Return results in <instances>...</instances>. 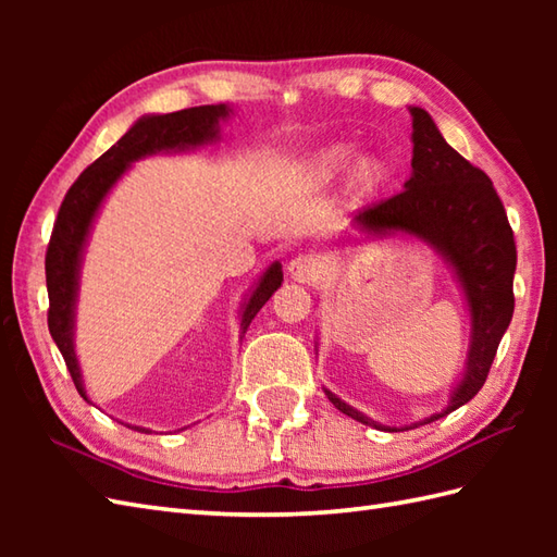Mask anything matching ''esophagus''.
<instances>
[{
	"label": "esophagus",
	"instance_id": "1",
	"mask_svg": "<svg viewBox=\"0 0 557 557\" xmlns=\"http://www.w3.org/2000/svg\"><path fill=\"white\" fill-rule=\"evenodd\" d=\"M287 275L294 282H311L318 275V260L313 256H306V253L294 256L287 265Z\"/></svg>",
	"mask_w": 557,
	"mask_h": 557
}]
</instances>
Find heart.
Returning a JSON list of instances; mask_svg holds the SVG:
<instances>
[{"label": "heart", "mask_w": 557, "mask_h": 557, "mask_svg": "<svg viewBox=\"0 0 557 557\" xmlns=\"http://www.w3.org/2000/svg\"><path fill=\"white\" fill-rule=\"evenodd\" d=\"M354 156V146L337 144L330 146L309 160L304 170V182L309 186H327L339 180ZM387 180V162L381 156H363L354 164L351 186L359 194H375Z\"/></svg>", "instance_id": "obj_1"}]
</instances>
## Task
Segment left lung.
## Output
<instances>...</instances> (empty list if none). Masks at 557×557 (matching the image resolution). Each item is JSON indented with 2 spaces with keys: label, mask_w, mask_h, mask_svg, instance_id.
Here are the masks:
<instances>
[{
  "label": "left lung",
  "mask_w": 557,
  "mask_h": 557,
  "mask_svg": "<svg viewBox=\"0 0 557 557\" xmlns=\"http://www.w3.org/2000/svg\"><path fill=\"white\" fill-rule=\"evenodd\" d=\"M409 114L413 150L405 191L359 210L351 218V227L366 239L405 234L429 244L453 268L469 309L471 335L465 373L449 389L447 407L417 423L401 425V431L447 417L449 411L467 405L486 383L495 351L512 321V280L517 268L515 234L486 172L447 146L429 112L409 108ZM323 389L327 399L354 421L373 425L377 431H399L397 425H383L349 407L327 387Z\"/></svg>",
  "instance_id": "obj_1"
}]
</instances>
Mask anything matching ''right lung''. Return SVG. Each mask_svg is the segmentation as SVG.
Wrapping results in <instances>:
<instances>
[{"instance_id":"obj_1","label":"right lung","mask_w":557,"mask_h":557,"mask_svg":"<svg viewBox=\"0 0 557 557\" xmlns=\"http://www.w3.org/2000/svg\"><path fill=\"white\" fill-rule=\"evenodd\" d=\"M232 110L227 104H203V108H188L172 114H146L116 140V144L102 152V156L83 172L74 186L69 188L62 208L52 230L50 246L45 256V277L47 294H50V311H47V325L54 345L62 351L66 369L74 377L78 395L88 399L86 385H83L81 366L74 349V325H76V301H78V280L81 263L86 253V244L104 198L122 180L126 170L136 160H144L158 152H184L194 148L212 146L220 140V124L230 120ZM282 285V265L272 263L258 277L251 294H246L242 304L239 333L251 325L256 313L263 309L265 301ZM134 431L150 433L144 425H132Z\"/></svg>"}]
</instances>
